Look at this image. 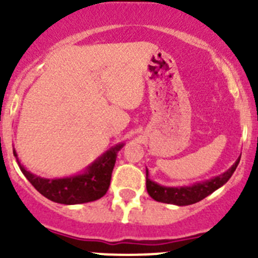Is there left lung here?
Returning a JSON list of instances; mask_svg holds the SVG:
<instances>
[{
    "instance_id": "8db88e82",
    "label": "left lung",
    "mask_w": 258,
    "mask_h": 258,
    "mask_svg": "<svg viewBox=\"0 0 258 258\" xmlns=\"http://www.w3.org/2000/svg\"><path fill=\"white\" fill-rule=\"evenodd\" d=\"M241 156L236 160L233 165L229 167L227 171L223 174L217 175V176L211 177L209 180H204V181L194 182L190 185H182V186H165V185H160L157 182L152 181L149 176V170L146 169V189L149 196L151 197L154 201L161 202V203L166 204H174V206L184 207L190 206V204L198 203L202 199L207 198L211 196L212 192L216 191L221 186H223L233 172L236 171L237 166L239 164Z\"/></svg>"
}]
</instances>
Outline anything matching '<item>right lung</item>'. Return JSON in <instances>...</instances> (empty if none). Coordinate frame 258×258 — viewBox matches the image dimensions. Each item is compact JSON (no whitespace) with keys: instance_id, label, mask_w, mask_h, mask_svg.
Segmentation results:
<instances>
[{"instance_id":"right-lung-1","label":"right lung","mask_w":258,"mask_h":258,"mask_svg":"<svg viewBox=\"0 0 258 258\" xmlns=\"http://www.w3.org/2000/svg\"><path fill=\"white\" fill-rule=\"evenodd\" d=\"M123 146V142L112 146L79 174L52 179L39 176L29 171L21 164L15 149L14 156L16 157L17 165L22 174L41 196L55 203L73 206L98 201L106 194L111 184L117 154Z\"/></svg>"}]
</instances>
